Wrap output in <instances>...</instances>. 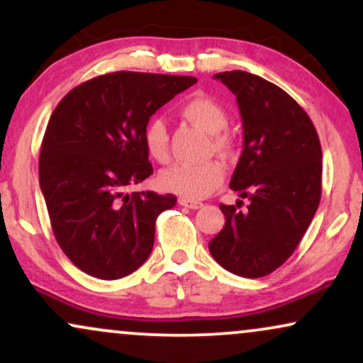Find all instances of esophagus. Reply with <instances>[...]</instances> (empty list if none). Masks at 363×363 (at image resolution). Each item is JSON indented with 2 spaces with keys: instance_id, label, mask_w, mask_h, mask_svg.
I'll list each match as a JSON object with an SVG mask.
<instances>
[{
  "instance_id": "1",
  "label": "esophagus",
  "mask_w": 363,
  "mask_h": 363,
  "mask_svg": "<svg viewBox=\"0 0 363 363\" xmlns=\"http://www.w3.org/2000/svg\"><path fill=\"white\" fill-rule=\"evenodd\" d=\"M178 203H180L182 206H186V208H191V210H199L203 206V203L201 201H196V200H191V199H180L178 200Z\"/></svg>"
}]
</instances>
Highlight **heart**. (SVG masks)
<instances>
[{"label": "heart", "instance_id": "1", "mask_svg": "<svg viewBox=\"0 0 363 363\" xmlns=\"http://www.w3.org/2000/svg\"><path fill=\"white\" fill-rule=\"evenodd\" d=\"M183 118L200 126L211 135L218 152L227 153L232 148V138L223 130L228 125L227 111L218 101L205 95H195L182 106ZM143 145L150 158L164 163L170 158L168 130L162 118H152L143 128ZM225 178L223 164L216 160L203 163H175L160 173L158 182L164 191L182 195L185 199H203L222 185Z\"/></svg>", "mask_w": 363, "mask_h": 363}]
</instances>
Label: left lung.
<instances>
[{
	"instance_id": "1",
	"label": "left lung",
	"mask_w": 363,
	"mask_h": 363,
	"mask_svg": "<svg viewBox=\"0 0 363 363\" xmlns=\"http://www.w3.org/2000/svg\"><path fill=\"white\" fill-rule=\"evenodd\" d=\"M220 79L237 96L243 152L230 188L248 210L220 205L222 232L210 240L211 257L225 270L258 279L286 262L307 232L322 195V148L303 108L277 84L247 72Z\"/></svg>"
}]
</instances>
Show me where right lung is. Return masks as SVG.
Listing matches in <instances>:
<instances>
[{
	"mask_svg": "<svg viewBox=\"0 0 363 363\" xmlns=\"http://www.w3.org/2000/svg\"><path fill=\"white\" fill-rule=\"evenodd\" d=\"M193 77L116 72L73 88L46 126L40 186L61 250L84 274L116 280L150 257L172 193L133 191L153 173L143 145L150 116Z\"/></svg>",
	"mask_w": 363,
	"mask_h": 363,
	"instance_id": "right-lung-1",
	"label": "right lung"
}]
</instances>
